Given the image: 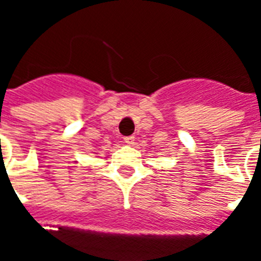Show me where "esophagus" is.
Returning <instances> with one entry per match:
<instances>
[{
    "label": "esophagus",
    "mask_w": 261,
    "mask_h": 261,
    "mask_svg": "<svg viewBox=\"0 0 261 261\" xmlns=\"http://www.w3.org/2000/svg\"><path fill=\"white\" fill-rule=\"evenodd\" d=\"M133 141H135V137L133 136H126V137H124V142L128 145L133 144Z\"/></svg>",
    "instance_id": "1"
}]
</instances>
